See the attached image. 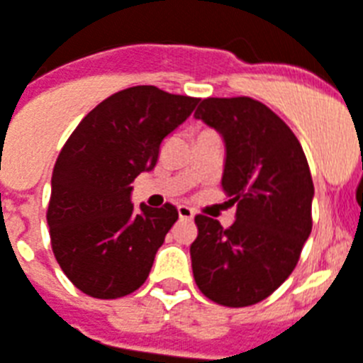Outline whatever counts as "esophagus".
I'll use <instances>...</instances> for the list:
<instances>
[{"label": "esophagus", "mask_w": 363, "mask_h": 363, "mask_svg": "<svg viewBox=\"0 0 363 363\" xmlns=\"http://www.w3.org/2000/svg\"><path fill=\"white\" fill-rule=\"evenodd\" d=\"M178 216H179V220H193V218H195V212H193L189 206H184V204H179Z\"/></svg>", "instance_id": "obj_1"}]
</instances>
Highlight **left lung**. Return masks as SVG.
Masks as SVG:
<instances>
[{
	"instance_id": "obj_1",
	"label": "left lung",
	"mask_w": 363,
	"mask_h": 363,
	"mask_svg": "<svg viewBox=\"0 0 363 363\" xmlns=\"http://www.w3.org/2000/svg\"><path fill=\"white\" fill-rule=\"evenodd\" d=\"M195 119L223 138L221 187L237 213L227 229L196 216L193 277L202 294L223 307L255 305L291 274L313 229L307 157L289 126L248 96L206 98Z\"/></svg>"
}]
</instances>
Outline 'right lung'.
Masks as SVG:
<instances>
[{
  "instance_id": "add662e5",
  "label": "right lung",
  "mask_w": 363,
  "mask_h": 363,
  "mask_svg": "<svg viewBox=\"0 0 363 363\" xmlns=\"http://www.w3.org/2000/svg\"><path fill=\"white\" fill-rule=\"evenodd\" d=\"M196 104L157 86H130L98 104L62 147L47 223L58 265L86 296L117 299L150 277L178 210L134 208L130 184L155 168L162 142Z\"/></svg>"
}]
</instances>
